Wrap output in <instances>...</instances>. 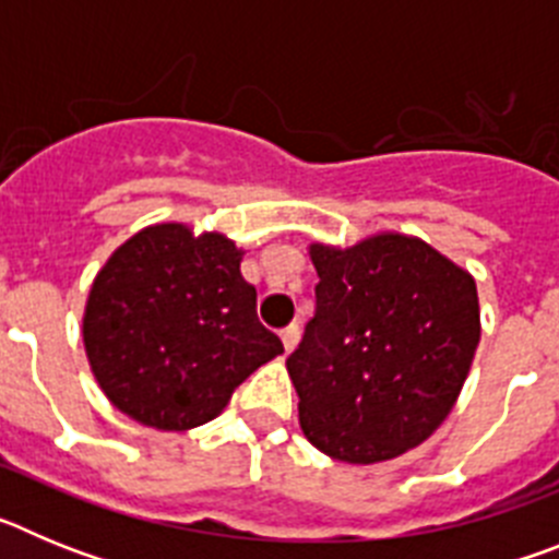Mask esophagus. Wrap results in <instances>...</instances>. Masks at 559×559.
I'll return each mask as SVG.
<instances>
[{"label":"esophagus","mask_w":559,"mask_h":559,"mask_svg":"<svg viewBox=\"0 0 559 559\" xmlns=\"http://www.w3.org/2000/svg\"><path fill=\"white\" fill-rule=\"evenodd\" d=\"M280 338H283L285 353H294V347L299 344V324H288V328L280 333Z\"/></svg>","instance_id":"obj_1"}]
</instances>
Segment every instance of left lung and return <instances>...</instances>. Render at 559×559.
I'll list each match as a JSON object with an SVG mask.
<instances>
[{"label": "left lung", "instance_id": "8db88e82", "mask_svg": "<svg viewBox=\"0 0 559 559\" xmlns=\"http://www.w3.org/2000/svg\"><path fill=\"white\" fill-rule=\"evenodd\" d=\"M316 313L288 355L313 448L374 464L417 448L451 414L481 338L476 280L426 240L380 231L313 243Z\"/></svg>", "mask_w": 559, "mask_h": 559}]
</instances>
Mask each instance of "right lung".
I'll return each mask as SVG.
<instances>
[{"label":"right lung","instance_id":"add662e5","mask_svg":"<svg viewBox=\"0 0 559 559\" xmlns=\"http://www.w3.org/2000/svg\"><path fill=\"white\" fill-rule=\"evenodd\" d=\"M240 260L226 235L185 224L147 226L108 257L88 290L83 347L122 414L159 431L204 426L283 353Z\"/></svg>","mask_w":559,"mask_h":559}]
</instances>
